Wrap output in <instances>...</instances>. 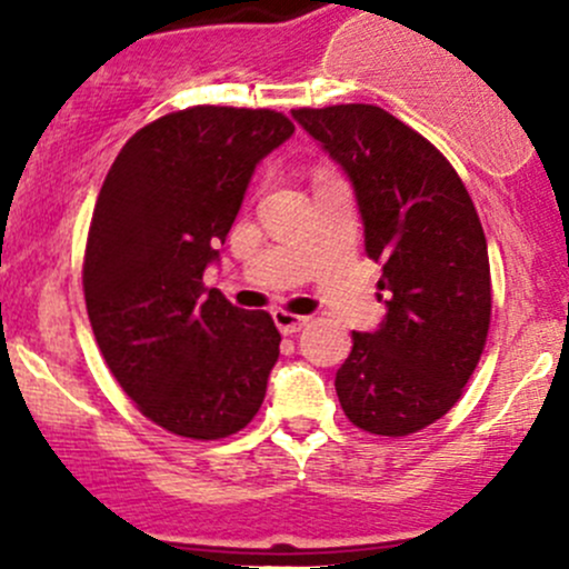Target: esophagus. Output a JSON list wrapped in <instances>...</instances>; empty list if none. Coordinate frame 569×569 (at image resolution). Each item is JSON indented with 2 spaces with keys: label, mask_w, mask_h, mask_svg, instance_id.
I'll list each match as a JSON object with an SVG mask.
<instances>
[{
  "label": "esophagus",
  "mask_w": 569,
  "mask_h": 569,
  "mask_svg": "<svg viewBox=\"0 0 569 569\" xmlns=\"http://www.w3.org/2000/svg\"><path fill=\"white\" fill-rule=\"evenodd\" d=\"M272 319H274V325H278V330L286 332V336H289V332H300L302 327L308 325V317H300V313L283 311V308H280V311H274Z\"/></svg>",
  "instance_id": "34e87169"
}]
</instances>
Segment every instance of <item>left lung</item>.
Segmentation results:
<instances>
[{"label":"left lung","mask_w":569,"mask_h":569,"mask_svg":"<svg viewBox=\"0 0 569 569\" xmlns=\"http://www.w3.org/2000/svg\"><path fill=\"white\" fill-rule=\"evenodd\" d=\"M291 114L349 176L366 252L382 263L388 313L380 330L352 332L338 401L363 432L405 438L460 401L485 352L492 289L479 214L449 159L382 107Z\"/></svg>","instance_id":"left-lung-1"}]
</instances>
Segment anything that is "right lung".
I'll return each instance as SVG.
<instances>
[{"mask_svg": "<svg viewBox=\"0 0 569 569\" xmlns=\"http://www.w3.org/2000/svg\"><path fill=\"white\" fill-rule=\"evenodd\" d=\"M291 134L274 109H178L129 137L96 200L82 267L96 343L137 410L178 438H228L267 393L278 327L206 289L203 269L256 164Z\"/></svg>", "mask_w": 569, "mask_h": 569, "instance_id": "right-lung-1", "label": "right lung"}]
</instances>
